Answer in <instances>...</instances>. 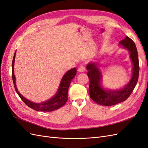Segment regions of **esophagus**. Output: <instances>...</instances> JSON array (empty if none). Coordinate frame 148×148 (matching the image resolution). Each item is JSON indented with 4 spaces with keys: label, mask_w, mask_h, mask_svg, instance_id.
Here are the masks:
<instances>
[{
    "label": "esophagus",
    "mask_w": 148,
    "mask_h": 148,
    "mask_svg": "<svg viewBox=\"0 0 148 148\" xmlns=\"http://www.w3.org/2000/svg\"><path fill=\"white\" fill-rule=\"evenodd\" d=\"M85 69H86L85 66H84V65H81L79 67L77 71L79 72V73H83V72L85 71Z\"/></svg>",
    "instance_id": "obj_1"
}]
</instances>
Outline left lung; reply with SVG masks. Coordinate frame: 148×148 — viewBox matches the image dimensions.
Listing matches in <instances>:
<instances>
[{
  "instance_id": "left-lung-1",
  "label": "left lung",
  "mask_w": 148,
  "mask_h": 148,
  "mask_svg": "<svg viewBox=\"0 0 148 148\" xmlns=\"http://www.w3.org/2000/svg\"><path fill=\"white\" fill-rule=\"evenodd\" d=\"M119 45L128 51L133 64L132 78L123 87L114 90L103 88L102 85V74L99 68V63L91 61L86 66L88 70L87 75L90 80L88 91L90 98L97 103L103 106H112L126 100L132 93L138 82L140 66L135 43L128 36H126L124 40L120 42Z\"/></svg>"
}]
</instances>
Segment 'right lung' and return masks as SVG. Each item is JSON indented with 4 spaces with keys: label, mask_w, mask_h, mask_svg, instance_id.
I'll list each match as a JSON object with an SVG mask.
<instances>
[{
    "label": "right lung",
    "mask_w": 148,
    "mask_h": 148,
    "mask_svg": "<svg viewBox=\"0 0 148 148\" xmlns=\"http://www.w3.org/2000/svg\"><path fill=\"white\" fill-rule=\"evenodd\" d=\"M16 51L14 54L13 61H12V79H13L14 85L15 90L17 93L20 99L26 104L28 107L36 111L42 112H52L62 107L66 103L67 100V92L69 87L72 79H74L77 74V70L75 67L67 71L63 75L62 78L58 87L56 94L49 100L41 103H35L25 98L24 97L18 92L16 88L15 82V76L14 75V63L15 59Z\"/></svg>",
    "instance_id": "1"
}]
</instances>
